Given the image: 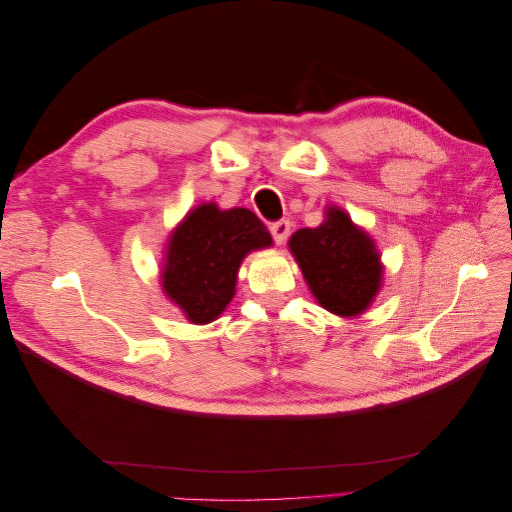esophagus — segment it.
<instances>
[{
	"label": "esophagus",
	"instance_id": "esophagus-1",
	"mask_svg": "<svg viewBox=\"0 0 512 512\" xmlns=\"http://www.w3.org/2000/svg\"><path fill=\"white\" fill-rule=\"evenodd\" d=\"M271 235H273V239H275L277 245H284L286 237L290 235V222H288V220L273 222V224H271Z\"/></svg>",
	"mask_w": 512,
	"mask_h": 512
}]
</instances>
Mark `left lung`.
Segmentation results:
<instances>
[{
  "label": "left lung",
  "instance_id": "1",
  "mask_svg": "<svg viewBox=\"0 0 512 512\" xmlns=\"http://www.w3.org/2000/svg\"><path fill=\"white\" fill-rule=\"evenodd\" d=\"M309 290L337 316H359L382 284L380 254L367 232L348 213L329 207L318 228H301L288 241Z\"/></svg>",
  "mask_w": 512,
  "mask_h": 512
}]
</instances>
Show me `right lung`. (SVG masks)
Instances as JSON below:
<instances>
[{
  "mask_svg": "<svg viewBox=\"0 0 512 512\" xmlns=\"http://www.w3.org/2000/svg\"><path fill=\"white\" fill-rule=\"evenodd\" d=\"M271 243L267 226L250 209L200 205L168 239L162 288L190 322L207 324L235 297L245 254Z\"/></svg>",
  "mask_w": 512,
  "mask_h": 512,
  "instance_id": "right-lung-1",
  "label": "right lung"
}]
</instances>
